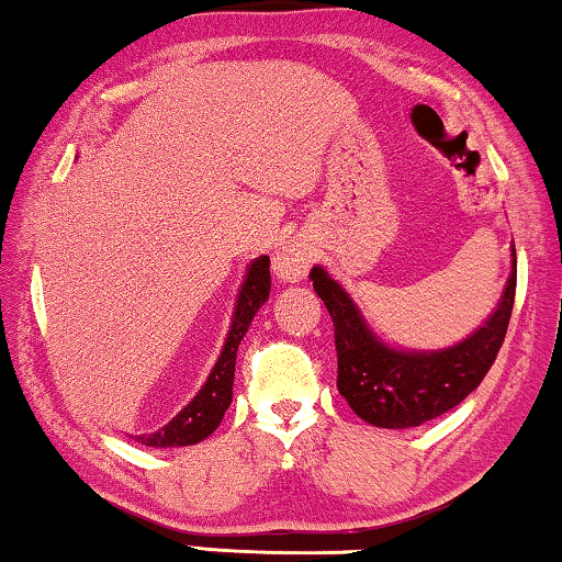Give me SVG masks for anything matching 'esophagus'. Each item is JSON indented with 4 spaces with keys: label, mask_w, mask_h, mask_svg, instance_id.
<instances>
[{
    "label": "esophagus",
    "mask_w": 562,
    "mask_h": 562,
    "mask_svg": "<svg viewBox=\"0 0 562 562\" xmlns=\"http://www.w3.org/2000/svg\"><path fill=\"white\" fill-rule=\"evenodd\" d=\"M310 256H306L299 245H283V248L273 256V273L283 281L294 283L304 279L306 271H310Z\"/></svg>",
    "instance_id": "obj_1"
}]
</instances>
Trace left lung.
<instances>
[{"label": "left lung", "instance_id": "8db88e82", "mask_svg": "<svg viewBox=\"0 0 562 562\" xmlns=\"http://www.w3.org/2000/svg\"><path fill=\"white\" fill-rule=\"evenodd\" d=\"M310 279L335 325L337 391L360 419L386 429L419 427L479 389L504 345L517 289V271H512L486 325L452 348L419 352L383 342L325 268L314 266Z\"/></svg>", "mask_w": 562, "mask_h": 562}]
</instances>
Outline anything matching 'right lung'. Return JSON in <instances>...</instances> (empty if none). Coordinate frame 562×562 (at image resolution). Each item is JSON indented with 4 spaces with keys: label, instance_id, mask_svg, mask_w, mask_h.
Segmentation results:
<instances>
[{
    "label": "right lung",
    "instance_id": "right-lung-1",
    "mask_svg": "<svg viewBox=\"0 0 562 562\" xmlns=\"http://www.w3.org/2000/svg\"><path fill=\"white\" fill-rule=\"evenodd\" d=\"M268 266H271L268 256H260L252 260L248 273H245L225 348H222L217 363H214L204 386L199 389V394L168 425L153 435H140L137 442L150 445V448H187V445L202 442L204 437H210L220 427L229 402H233L237 345L248 333L252 317L266 304L268 291H271V271H268Z\"/></svg>",
    "mask_w": 562,
    "mask_h": 562
}]
</instances>
